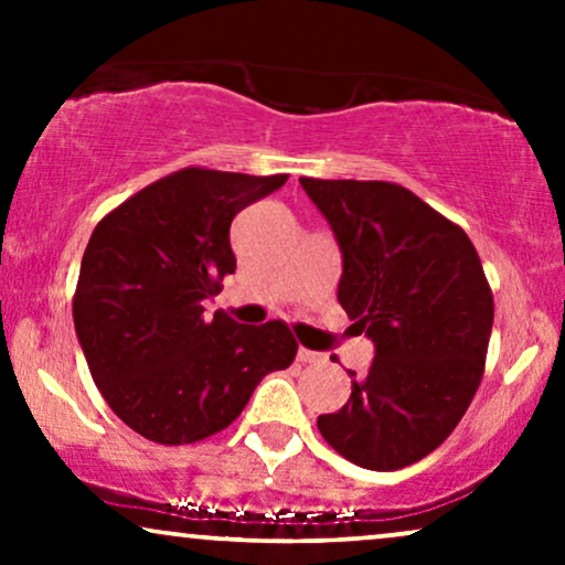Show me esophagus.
Wrapping results in <instances>:
<instances>
[{
    "label": "esophagus",
    "mask_w": 565,
    "mask_h": 565,
    "mask_svg": "<svg viewBox=\"0 0 565 565\" xmlns=\"http://www.w3.org/2000/svg\"><path fill=\"white\" fill-rule=\"evenodd\" d=\"M297 361H302V364H321L323 355L316 353V350L300 348V350H297Z\"/></svg>",
    "instance_id": "34e87169"
}]
</instances>
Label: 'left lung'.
<instances>
[{
    "instance_id": "left-lung-1",
    "label": "left lung",
    "mask_w": 565,
    "mask_h": 565,
    "mask_svg": "<svg viewBox=\"0 0 565 565\" xmlns=\"http://www.w3.org/2000/svg\"><path fill=\"white\" fill-rule=\"evenodd\" d=\"M342 252L345 313L374 342L323 440L366 470H401L451 436L483 377L494 297L459 225L404 185L300 178Z\"/></svg>"
}]
</instances>
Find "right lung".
<instances>
[{
	"instance_id": "right-lung-1",
	"label": "right lung",
	"mask_w": 565,
	"mask_h": 565,
	"mask_svg": "<svg viewBox=\"0 0 565 565\" xmlns=\"http://www.w3.org/2000/svg\"><path fill=\"white\" fill-rule=\"evenodd\" d=\"M287 174H167L95 225L82 257L74 327L97 391L121 423L164 446L196 444L242 414L297 342L284 321L236 323L204 300L236 270L231 223Z\"/></svg>"
}]
</instances>
